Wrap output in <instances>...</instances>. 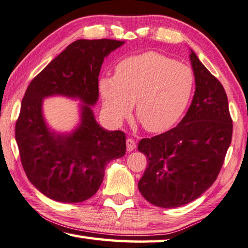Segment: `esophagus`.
<instances>
[{
    "mask_svg": "<svg viewBox=\"0 0 248 248\" xmlns=\"http://www.w3.org/2000/svg\"><path fill=\"white\" fill-rule=\"evenodd\" d=\"M125 144H127V151L128 152H132L134 148L137 147V144H136V142H134L133 139H127Z\"/></svg>",
    "mask_w": 248,
    "mask_h": 248,
    "instance_id": "34e87169",
    "label": "esophagus"
}]
</instances>
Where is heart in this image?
I'll list each match as a JSON object with an SVG mask.
<instances>
[{"label": "heart", "mask_w": 248, "mask_h": 248, "mask_svg": "<svg viewBox=\"0 0 248 248\" xmlns=\"http://www.w3.org/2000/svg\"><path fill=\"white\" fill-rule=\"evenodd\" d=\"M103 108L115 123L136 112L148 132H163L177 123L194 89L190 67L158 53L147 52L125 58L116 67L115 77L98 81Z\"/></svg>", "instance_id": "1"}]
</instances>
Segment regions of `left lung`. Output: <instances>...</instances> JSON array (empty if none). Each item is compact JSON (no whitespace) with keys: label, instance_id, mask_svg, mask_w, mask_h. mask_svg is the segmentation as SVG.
<instances>
[{"label":"left lung","instance_id":"8db88e82","mask_svg":"<svg viewBox=\"0 0 248 248\" xmlns=\"http://www.w3.org/2000/svg\"><path fill=\"white\" fill-rule=\"evenodd\" d=\"M195 93L177 127L142 139L138 150L147 168L138 187L151 204L174 208L193 202L213 186L231 144L233 124L220 81L191 51Z\"/></svg>","mask_w":248,"mask_h":248}]
</instances>
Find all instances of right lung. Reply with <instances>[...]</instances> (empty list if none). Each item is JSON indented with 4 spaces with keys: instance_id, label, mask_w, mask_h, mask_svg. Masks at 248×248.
Segmentation results:
<instances>
[{
    "instance_id": "obj_1",
    "label": "right lung",
    "mask_w": 248,
    "mask_h": 248,
    "mask_svg": "<svg viewBox=\"0 0 248 248\" xmlns=\"http://www.w3.org/2000/svg\"><path fill=\"white\" fill-rule=\"evenodd\" d=\"M124 41L77 40L35 76L26 90L15 125V138L27 178L48 199L80 202L103 182L105 166L125 153V134L108 131L94 118L98 75L104 58ZM79 97L81 123L70 135L49 131L42 114L43 98Z\"/></svg>"
}]
</instances>
